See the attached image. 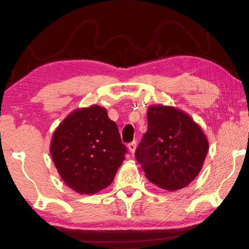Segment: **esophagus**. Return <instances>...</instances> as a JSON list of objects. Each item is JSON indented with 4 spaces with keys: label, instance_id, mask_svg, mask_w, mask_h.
<instances>
[{
    "label": "esophagus",
    "instance_id": "34e87169",
    "mask_svg": "<svg viewBox=\"0 0 249 249\" xmlns=\"http://www.w3.org/2000/svg\"><path fill=\"white\" fill-rule=\"evenodd\" d=\"M136 147H137V145H136V142H129V144L127 145V148H128V150H129L130 153H132V154H134V153H135V150H136Z\"/></svg>",
    "mask_w": 249,
    "mask_h": 249
}]
</instances>
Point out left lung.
<instances>
[{"label":"left lung","instance_id":"obj_1","mask_svg":"<svg viewBox=\"0 0 249 249\" xmlns=\"http://www.w3.org/2000/svg\"><path fill=\"white\" fill-rule=\"evenodd\" d=\"M148 129L135 157L146 178L158 188L177 191L190 184L203 166L209 141L187 113L175 107L150 105Z\"/></svg>","mask_w":249,"mask_h":249}]
</instances>
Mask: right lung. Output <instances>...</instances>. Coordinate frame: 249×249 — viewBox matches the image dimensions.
<instances>
[{
  "label": "right lung",
  "instance_id": "right-lung-1",
  "mask_svg": "<svg viewBox=\"0 0 249 249\" xmlns=\"http://www.w3.org/2000/svg\"><path fill=\"white\" fill-rule=\"evenodd\" d=\"M125 154L117 125L100 105L71 112L54 130L50 142L58 174L80 195H94L108 187Z\"/></svg>",
  "mask_w": 249,
  "mask_h": 249
}]
</instances>
